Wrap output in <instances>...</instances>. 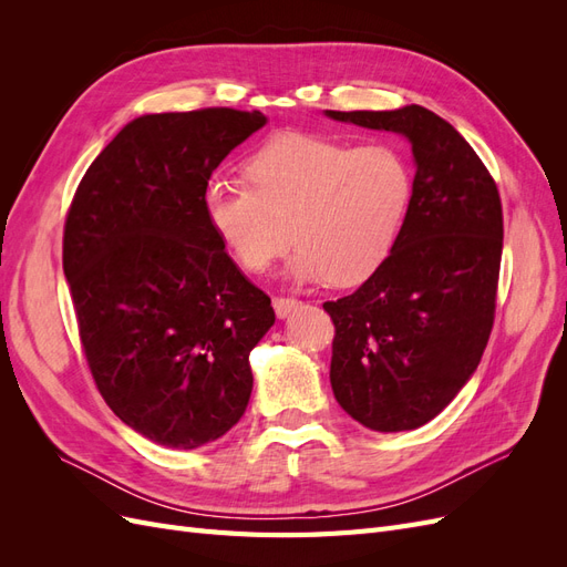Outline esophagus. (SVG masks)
<instances>
[{
	"label": "esophagus",
	"mask_w": 567,
	"mask_h": 567,
	"mask_svg": "<svg viewBox=\"0 0 567 567\" xmlns=\"http://www.w3.org/2000/svg\"><path fill=\"white\" fill-rule=\"evenodd\" d=\"M271 305H274V312H277V317L279 319H286L290 312L296 310V307L300 305L296 298H286V296H277L271 300Z\"/></svg>",
	"instance_id": "1"
}]
</instances>
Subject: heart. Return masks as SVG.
I'll return each instance as SVG.
<instances>
[{
	"label": "heart",
	"instance_id": "b5f03b06",
	"mask_svg": "<svg viewBox=\"0 0 567 567\" xmlns=\"http://www.w3.org/2000/svg\"><path fill=\"white\" fill-rule=\"evenodd\" d=\"M246 175L248 182L213 175L203 186L205 217L234 262L262 274L293 234L300 250L290 274L342 288L383 267L414 196L402 151L323 134L271 136L248 158Z\"/></svg>",
	"mask_w": 567,
	"mask_h": 567
}]
</instances>
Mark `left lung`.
<instances>
[{
  "label": "left lung",
  "instance_id": "obj_1",
  "mask_svg": "<svg viewBox=\"0 0 567 567\" xmlns=\"http://www.w3.org/2000/svg\"><path fill=\"white\" fill-rule=\"evenodd\" d=\"M326 115L404 134L416 161L390 257L352 296L323 302L338 404L371 431H414L456 398L487 348L504 248L499 188L471 144L423 106Z\"/></svg>",
  "mask_w": 567,
  "mask_h": 567
}]
</instances>
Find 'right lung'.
I'll list each match as a JSON object with an SVG mask.
<instances>
[{
	"mask_svg": "<svg viewBox=\"0 0 567 567\" xmlns=\"http://www.w3.org/2000/svg\"><path fill=\"white\" fill-rule=\"evenodd\" d=\"M260 111L132 120L84 173L63 227L80 342L113 414L151 442L196 450L238 423L250 350L274 323L203 210V186L260 130Z\"/></svg>",
	"mask_w": 567,
	"mask_h": 567,
	"instance_id": "obj_1",
	"label": "right lung"
}]
</instances>
